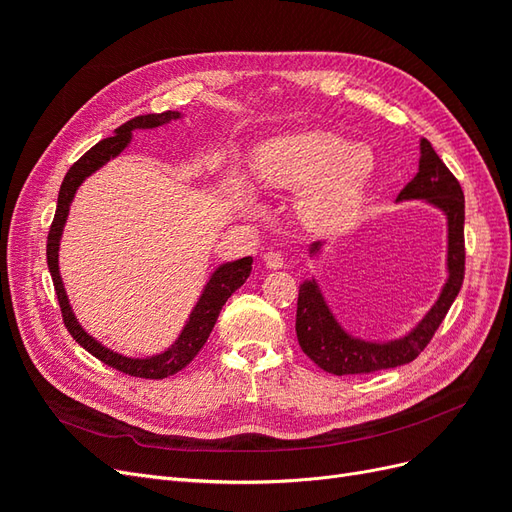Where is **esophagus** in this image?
Segmentation results:
<instances>
[{
	"mask_svg": "<svg viewBox=\"0 0 512 512\" xmlns=\"http://www.w3.org/2000/svg\"><path fill=\"white\" fill-rule=\"evenodd\" d=\"M262 260H265V265L269 267V269H280V267H284V256L280 254V252H267L265 256H262Z\"/></svg>",
	"mask_w": 512,
	"mask_h": 512,
	"instance_id": "obj_1",
	"label": "esophagus"
}]
</instances>
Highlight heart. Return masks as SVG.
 <instances>
[{"label": "heart", "instance_id": "heart-1", "mask_svg": "<svg viewBox=\"0 0 512 512\" xmlns=\"http://www.w3.org/2000/svg\"><path fill=\"white\" fill-rule=\"evenodd\" d=\"M374 160L331 132L275 138L260 149L254 173L269 190H303L299 213L314 230H337L359 213Z\"/></svg>", "mask_w": 512, "mask_h": 512}]
</instances>
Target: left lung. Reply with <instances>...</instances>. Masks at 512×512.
<instances>
[{"mask_svg": "<svg viewBox=\"0 0 512 512\" xmlns=\"http://www.w3.org/2000/svg\"><path fill=\"white\" fill-rule=\"evenodd\" d=\"M421 198L446 213L448 220V280L440 292V299L429 309V314L416 324V329L395 342H363L350 337L333 318L324 303L318 284L305 282L299 288L297 301V339L301 350L320 369L335 376L374 374L380 369L399 367L414 361L433 333L438 331L448 309L463 284L466 275V241H463V222H466V200L459 181L440 156L433 151L427 138L421 141V160L416 177L399 192L397 200ZM320 250V243L312 245V254Z\"/></svg>", "mask_w": 512, "mask_h": 512, "instance_id": "left-lung-1", "label": "left lung"}]
</instances>
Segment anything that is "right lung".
I'll return each instance as SVG.
<instances>
[{
    "instance_id": "add662e5",
    "label": "right lung",
    "mask_w": 512,
    "mask_h": 512,
    "mask_svg": "<svg viewBox=\"0 0 512 512\" xmlns=\"http://www.w3.org/2000/svg\"><path fill=\"white\" fill-rule=\"evenodd\" d=\"M179 119L177 111H166V113H151V115H138L130 121L123 123L115 130V136H108L98 145L91 147L81 160H76L70 170L66 173L64 181H61L59 196H57V209H55V218L49 230V239H46V265H49L51 277H53V286L57 292V301L61 307V318H64L66 329L70 335L79 342L89 354H94L96 359L106 363L108 367L119 369L123 374L134 376V378H147V380H162L177 374L185 365H190L194 356L200 352V348L205 346L209 339L215 322H218V316L222 312L224 303L228 297L237 288L245 284L247 277H250L252 271V258H241L235 262H226V265L218 267L211 275V280L207 282L203 294L194 307V312L190 314L188 324H185L177 342L170 346L166 352L149 356V359H128V356L117 354L113 350L104 348L98 344L94 337L87 335L83 327L76 322L72 307L68 303L64 284H61V275H59V262H57V252H59V239H61V230H64L70 203L79 190V185L89 177L94 170H98L102 164H106L111 158L119 156V153L126 149L132 138V130L136 128H158L164 126V123Z\"/></svg>"
}]
</instances>
